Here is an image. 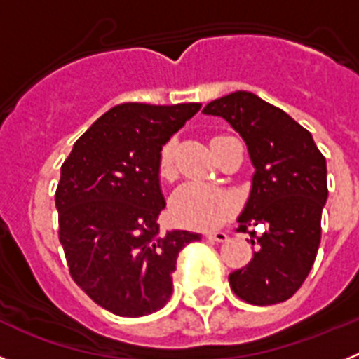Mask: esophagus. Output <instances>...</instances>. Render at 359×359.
Returning a JSON list of instances; mask_svg holds the SVG:
<instances>
[{"label": "esophagus", "instance_id": "esophagus-1", "mask_svg": "<svg viewBox=\"0 0 359 359\" xmlns=\"http://www.w3.org/2000/svg\"><path fill=\"white\" fill-rule=\"evenodd\" d=\"M205 236H207L208 241H215V243H224V241H228L226 231H207Z\"/></svg>", "mask_w": 359, "mask_h": 359}]
</instances>
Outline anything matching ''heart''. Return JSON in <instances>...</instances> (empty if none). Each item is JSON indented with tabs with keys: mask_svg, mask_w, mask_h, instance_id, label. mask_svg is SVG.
<instances>
[{
	"mask_svg": "<svg viewBox=\"0 0 359 359\" xmlns=\"http://www.w3.org/2000/svg\"><path fill=\"white\" fill-rule=\"evenodd\" d=\"M158 174L165 182H172L176 177L172 142L161 147ZM236 196L230 190L203 182L185 183L176 190L170 201V212L177 223L201 230L223 224L236 212Z\"/></svg>",
	"mask_w": 359,
	"mask_h": 359,
	"instance_id": "obj_1",
	"label": "heart"
}]
</instances>
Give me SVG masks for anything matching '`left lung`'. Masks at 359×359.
<instances>
[{
	"mask_svg": "<svg viewBox=\"0 0 359 359\" xmlns=\"http://www.w3.org/2000/svg\"><path fill=\"white\" fill-rule=\"evenodd\" d=\"M205 115L223 116L248 145L255 167L250 199L237 231H250L252 261L230 273L233 293L253 306H271L293 297L309 275L322 239L327 201V165L313 136L287 113L250 91L212 100Z\"/></svg>",
	"mask_w": 359,
	"mask_h": 359,
	"instance_id": "1",
	"label": "left lung"
}]
</instances>
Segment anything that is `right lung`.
Masks as SVG:
<instances>
[{"mask_svg": "<svg viewBox=\"0 0 359 359\" xmlns=\"http://www.w3.org/2000/svg\"><path fill=\"white\" fill-rule=\"evenodd\" d=\"M199 107H111L62 163L55 207L69 275L113 315L136 318L161 309L172 293L177 255L201 239L185 230L161 231L158 224L165 208L160 151Z\"/></svg>", "mask_w": 359, "mask_h": 359, "instance_id": "1", "label": "right lung"}]
</instances>
